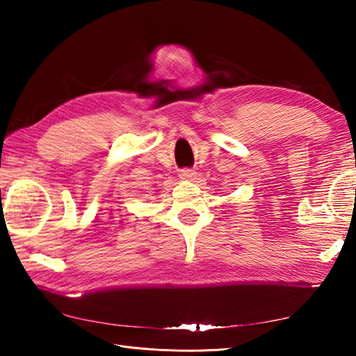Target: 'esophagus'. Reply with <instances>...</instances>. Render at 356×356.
<instances>
[{"instance_id": "obj_1", "label": "esophagus", "mask_w": 356, "mask_h": 356, "mask_svg": "<svg viewBox=\"0 0 356 356\" xmlns=\"http://www.w3.org/2000/svg\"><path fill=\"white\" fill-rule=\"evenodd\" d=\"M194 176H195V171L191 168H184L179 172V177L182 180H191Z\"/></svg>"}]
</instances>
